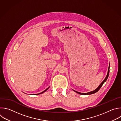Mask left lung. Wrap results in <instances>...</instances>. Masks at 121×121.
I'll list each match as a JSON object with an SVG mask.
<instances>
[{
	"label": "left lung",
	"instance_id": "8db88e82",
	"mask_svg": "<svg viewBox=\"0 0 121 121\" xmlns=\"http://www.w3.org/2000/svg\"><path fill=\"white\" fill-rule=\"evenodd\" d=\"M109 69H110V64H109V67H108V72H107V75H106V76L105 77V79L104 80V81H103L100 84V85L98 86V87L96 89H95V90H94V91H91V92H88V93H80V92H77V91H75V90H73V91H74L75 92H76V93H77V94H80V95H92V94H95V93H96L97 92H98V91L99 90V89H100L101 88V87L102 86H103V85L104 84V83L107 80V78H108V77L109 74V71H110Z\"/></svg>",
	"mask_w": 121,
	"mask_h": 121
}]
</instances>
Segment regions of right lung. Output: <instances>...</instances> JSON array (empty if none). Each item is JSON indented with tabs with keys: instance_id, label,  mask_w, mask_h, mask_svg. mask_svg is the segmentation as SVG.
Segmentation results:
<instances>
[{
	"instance_id": "obj_1",
	"label": "right lung",
	"mask_w": 121,
	"mask_h": 121,
	"mask_svg": "<svg viewBox=\"0 0 121 121\" xmlns=\"http://www.w3.org/2000/svg\"><path fill=\"white\" fill-rule=\"evenodd\" d=\"M49 87H50V86H49ZM49 87H48L47 89H46L45 90H44V91H43V92H41V93H39V94H33V95H39V94H42V93H43L45 92H46L47 90H48V88H49Z\"/></svg>"
}]
</instances>
